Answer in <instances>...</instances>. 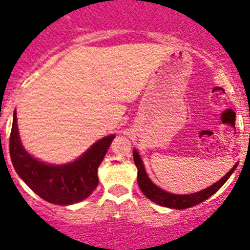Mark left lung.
Masks as SVG:
<instances>
[{"instance_id": "left-lung-1", "label": "left lung", "mask_w": 250, "mask_h": 250, "mask_svg": "<svg viewBox=\"0 0 250 250\" xmlns=\"http://www.w3.org/2000/svg\"><path fill=\"white\" fill-rule=\"evenodd\" d=\"M133 159H134V164L137 165V169H138V185L139 188H141L142 192H143L149 200H151V201L155 202V204L160 205V206L176 209L188 208V207L196 206V205L201 204V202L209 199L213 193H216L217 191L222 188L223 184L229 179V176L232 175V172L234 171V169L238 165L235 164L234 167L226 174V176H223L220 181H217V183H214L212 186L200 191V192L191 193V195H174V193L165 192L164 190L158 188L157 185H154V184L149 180L148 175H146V169H144L143 163H142V159L138 155V153H137V150L133 151Z\"/></svg>"}]
</instances>
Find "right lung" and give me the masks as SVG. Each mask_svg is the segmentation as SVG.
Instances as JSON below:
<instances>
[{
    "label": "right lung",
    "mask_w": 250,
    "mask_h": 250,
    "mask_svg": "<svg viewBox=\"0 0 250 250\" xmlns=\"http://www.w3.org/2000/svg\"><path fill=\"white\" fill-rule=\"evenodd\" d=\"M114 136L102 138L93 144L78 160L66 165H48L30 157L20 141L17 116L9 136V155L21 179L39 197L54 205H72L91 195L97 184V167L104 160Z\"/></svg>",
    "instance_id": "1"
}]
</instances>
